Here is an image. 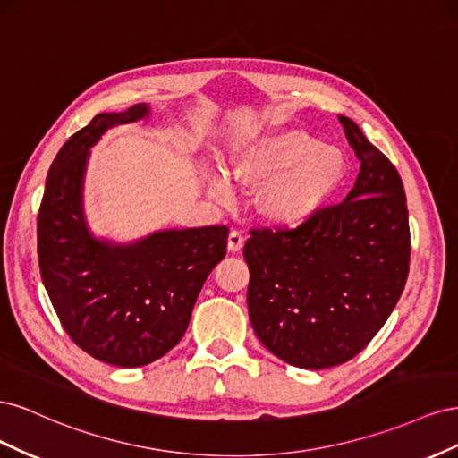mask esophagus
Here are the masks:
<instances>
[{
	"mask_svg": "<svg viewBox=\"0 0 458 458\" xmlns=\"http://www.w3.org/2000/svg\"><path fill=\"white\" fill-rule=\"evenodd\" d=\"M242 244H244L242 233L237 231V229H233V231L229 233V250H231V252H239L241 248H242Z\"/></svg>",
	"mask_w": 458,
	"mask_h": 458,
	"instance_id": "34e87169",
	"label": "esophagus"
}]
</instances>
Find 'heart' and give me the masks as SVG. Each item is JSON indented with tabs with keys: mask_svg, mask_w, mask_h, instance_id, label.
Returning a JSON list of instances; mask_svg holds the SVG:
<instances>
[{
	"mask_svg": "<svg viewBox=\"0 0 458 458\" xmlns=\"http://www.w3.org/2000/svg\"><path fill=\"white\" fill-rule=\"evenodd\" d=\"M348 160L332 145H321L303 130L276 131L244 145L231 164V177L239 185L258 191L259 212L281 225H296L321 210L344 185ZM212 197L233 202L237 189L217 174L210 177Z\"/></svg>",
	"mask_w": 458,
	"mask_h": 458,
	"instance_id": "obj_1",
	"label": "heart"
}]
</instances>
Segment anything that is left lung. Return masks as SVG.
<instances>
[{"mask_svg": "<svg viewBox=\"0 0 458 458\" xmlns=\"http://www.w3.org/2000/svg\"><path fill=\"white\" fill-rule=\"evenodd\" d=\"M361 162L344 202L298 227H252L248 315L266 348L300 369H328L363 352L403 293L411 231L395 165L340 116Z\"/></svg>", "mask_w": 458, "mask_h": 458, "instance_id": "obj_1", "label": "left lung"}]
</instances>
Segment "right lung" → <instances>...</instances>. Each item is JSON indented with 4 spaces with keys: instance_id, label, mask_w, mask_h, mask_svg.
I'll return each instance as SVG.
<instances>
[{
    "instance_id": "1",
    "label": "right lung",
    "mask_w": 458,
    "mask_h": 458,
    "mask_svg": "<svg viewBox=\"0 0 458 458\" xmlns=\"http://www.w3.org/2000/svg\"><path fill=\"white\" fill-rule=\"evenodd\" d=\"M145 105L97 114L55 157L38 212L41 281L64 332L93 359L116 367L157 361L183 338L206 276L225 258L229 229L162 231L130 246L91 239L81 216L88 148Z\"/></svg>"
}]
</instances>
